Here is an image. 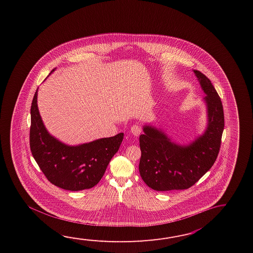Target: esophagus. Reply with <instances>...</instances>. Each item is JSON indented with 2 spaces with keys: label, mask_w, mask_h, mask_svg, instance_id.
Returning a JSON list of instances; mask_svg holds the SVG:
<instances>
[{
  "label": "esophagus",
  "mask_w": 253,
  "mask_h": 253,
  "mask_svg": "<svg viewBox=\"0 0 253 253\" xmlns=\"http://www.w3.org/2000/svg\"><path fill=\"white\" fill-rule=\"evenodd\" d=\"M141 132H142V129L138 125H134L131 126V133L135 136H138L141 134Z\"/></svg>",
  "instance_id": "34e87169"
}]
</instances>
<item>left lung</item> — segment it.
Wrapping results in <instances>:
<instances>
[{"label":"left lung","instance_id":"8db88e82","mask_svg":"<svg viewBox=\"0 0 253 253\" xmlns=\"http://www.w3.org/2000/svg\"><path fill=\"white\" fill-rule=\"evenodd\" d=\"M206 96L208 127L186 146L175 145L157 129L145 126L139 137V172L147 186L156 191L183 190L193 186L217 159L224 129L222 103L210 80L194 70Z\"/></svg>","mask_w":253,"mask_h":253}]
</instances>
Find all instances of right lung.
Instances as JSON below:
<instances>
[{
    "mask_svg": "<svg viewBox=\"0 0 253 253\" xmlns=\"http://www.w3.org/2000/svg\"><path fill=\"white\" fill-rule=\"evenodd\" d=\"M54 70H51V72ZM35 92L31 107L30 148L42 172L50 183L69 191L94 187L119 151L124 134L69 146L48 134L41 119Z\"/></svg>",
    "mask_w": 253,
    "mask_h": 253,
    "instance_id": "obj_1",
    "label": "right lung"
}]
</instances>
